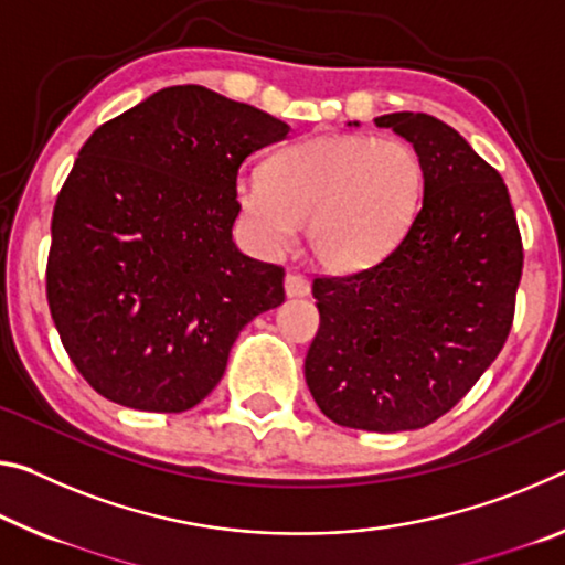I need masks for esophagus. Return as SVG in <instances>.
I'll return each mask as SVG.
<instances>
[{"label": "esophagus", "mask_w": 565, "mask_h": 565, "mask_svg": "<svg viewBox=\"0 0 565 565\" xmlns=\"http://www.w3.org/2000/svg\"><path fill=\"white\" fill-rule=\"evenodd\" d=\"M284 291H286V297H307V294H309V281L303 279L301 274L289 271V274L284 276Z\"/></svg>", "instance_id": "obj_1"}]
</instances>
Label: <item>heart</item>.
Returning <instances> with one entry per match:
<instances>
[{
	"instance_id": "obj_1",
	"label": "heart",
	"mask_w": 565,
	"mask_h": 565,
	"mask_svg": "<svg viewBox=\"0 0 565 565\" xmlns=\"http://www.w3.org/2000/svg\"><path fill=\"white\" fill-rule=\"evenodd\" d=\"M425 195V166L402 138L321 136L266 160L264 175L238 178L234 199L250 246L279 254L299 223L327 271H360L407 234Z\"/></svg>"
}]
</instances>
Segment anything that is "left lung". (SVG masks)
Returning <instances> with one entry per match:
<instances>
[{
  "label": "left lung",
  "mask_w": 565,
  "mask_h": 565,
  "mask_svg": "<svg viewBox=\"0 0 565 565\" xmlns=\"http://www.w3.org/2000/svg\"><path fill=\"white\" fill-rule=\"evenodd\" d=\"M374 122L423 158V205L380 264L315 279L319 331L303 377L331 423L402 433L443 417L495 362L523 241L503 178L458 130L425 113Z\"/></svg>",
  "instance_id": "1"
}]
</instances>
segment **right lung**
Wrapping results in <instances>:
<instances>
[{
	"mask_svg": "<svg viewBox=\"0 0 565 565\" xmlns=\"http://www.w3.org/2000/svg\"><path fill=\"white\" fill-rule=\"evenodd\" d=\"M286 136L254 105L175 85L87 138L52 211L47 301L105 399L195 407L238 331L284 301V268L241 254L231 228L241 163Z\"/></svg>",
	"mask_w": 565,
	"mask_h": 565,
	"instance_id": "obj_1",
	"label": "right lung"
}]
</instances>
